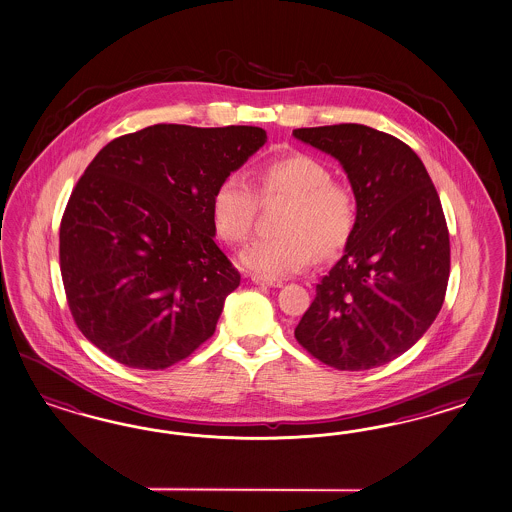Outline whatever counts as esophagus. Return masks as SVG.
Returning <instances> with one entry per match:
<instances>
[{"mask_svg": "<svg viewBox=\"0 0 512 512\" xmlns=\"http://www.w3.org/2000/svg\"><path fill=\"white\" fill-rule=\"evenodd\" d=\"M251 281L255 283V285H264V287H274V289H278V287H283V283L278 281V279H268L261 278V276H253Z\"/></svg>", "mask_w": 512, "mask_h": 512, "instance_id": "esophagus-1", "label": "esophagus"}]
</instances>
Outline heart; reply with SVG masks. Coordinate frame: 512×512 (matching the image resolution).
Wrapping results in <instances>:
<instances>
[{
    "label": "heart",
    "instance_id": "heart-1",
    "mask_svg": "<svg viewBox=\"0 0 512 512\" xmlns=\"http://www.w3.org/2000/svg\"><path fill=\"white\" fill-rule=\"evenodd\" d=\"M257 191L266 199L289 201L278 231L281 236L261 238L242 251L240 263L261 278H287L306 270L315 251L332 257L349 242L357 202L353 191L332 180L325 163L306 154H291L266 161L255 172ZM255 187L240 172L227 174L212 197L216 231L231 244L248 240L259 210Z\"/></svg>",
    "mask_w": 512,
    "mask_h": 512
}]
</instances>
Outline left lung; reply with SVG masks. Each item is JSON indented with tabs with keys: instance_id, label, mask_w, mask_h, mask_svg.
<instances>
[{
	"instance_id": "left-lung-1",
	"label": "left lung",
	"mask_w": 512,
	"mask_h": 512,
	"mask_svg": "<svg viewBox=\"0 0 512 512\" xmlns=\"http://www.w3.org/2000/svg\"><path fill=\"white\" fill-rule=\"evenodd\" d=\"M293 135L340 161L357 201L353 234L295 338L336 370H372L411 349L443 306L450 242L439 195L419 155L388 133L340 124Z\"/></svg>"
}]
</instances>
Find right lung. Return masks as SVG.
Masks as SVG:
<instances>
[{
    "instance_id": "1",
    "label": "right lung",
    "mask_w": 512,
    "mask_h": 512,
    "mask_svg": "<svg viewBox=\"0 0 512 512\" xmlns=\"http://www.w3.org/2000/svg\"><path fill=\"white\" fill-rule=\"evenodd\" d=\"M264 142L253 125L157 124L93 157L63 214L60 268L97 349L165 370L216 332L240 274L214 242L212 197Z\"/></svg>"
}]
</instances>
